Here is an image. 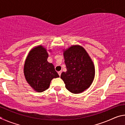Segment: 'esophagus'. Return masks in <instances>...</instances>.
<instances>
[{
    "mask_svg": "<svg viewBox=\"0 0 125 125\" xmlns=\"http://www.w3.org/2000/svg\"><path fill=\"white\" fill-rule=\"evenodd\" d=\"M61 73H62V72H61V71L58 72V74L59 75H60V76H61Z\"/></svg>",
    "mask_w": 125,
    "mask_h": 125,
    "instance_id": "esophagus-1",
    "label": "esophagus"
}]
</instances>
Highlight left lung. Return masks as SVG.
Wrapping results in <instances>:
<instances>
[{"mask_svg":"<svg viewBox=\"0 0 125 125\" xmlns=\"http://www.w3.org/2000/svg\"><path fill=\"white\" fill-rule=\"evenodd\" d=\"M67 71L61 78L69 92L78 94L88 89L95 77V67L85 50L79 45H73L63 51Z\"/></svg>","mask_w":125,"mask_h":125,"instance_id":"1","label":"left lung"}]
</instances>
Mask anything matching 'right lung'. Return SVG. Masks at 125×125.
<instances>
[{
	"label": "right lung",
	"mask_w": 125,
	"mask_h": 125,
	"mask_svg": "<svg viewBox=\"0 0 125 125\" xmlns=\"http://www.w3.org/2000/svg\"><path fill=\"white\" fill-rule=\"evenodd\" d=\"M48 57L47 50L40 45L30 51L25 61V79L36 92H42L47 89L52 79L60 77L53 64L47 61Z\"/></svg>",
	"instance_id": "obj_1"
}]
</instances>
